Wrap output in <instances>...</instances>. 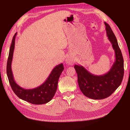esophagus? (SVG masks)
<instances>
[{"instance_id":"obj_1","label":"esophagus","mask_w":130,"mask_h":130,"mask_svg":"<svg viewBox=\"0 0 130 130\" xmlns=\"http://www.w3.org/2000/svg\"><path fill=\"white\" fill-rule=\"evenodd\" d=\"M65 60H66V62L67 64H68L69 65H73V64L75 62L74 58L71 56L67 57Z\"/></svg>"}]
</instances>
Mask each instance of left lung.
<instances>
[{"label": "left lung", "mask_w": 130, "mask_h": 130, "mask_svg": "<svg viewBox=\"0 0 130 130\" xmlns=\"http://www.w3.org/2000/svg\"><path fill=\"white\" fill-rule=\"evenodd\" d=\"M106 35L115 52V60L111 69L102 75H94L85 68L75 65L79 88L86 97L102 100L110 96L121 85L124 75V60L118 40L110 25L104 22Z\"/></svg>", "instance_id": "left-lung-1"}]
</instances>
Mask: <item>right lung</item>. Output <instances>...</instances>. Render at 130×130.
Listing matches in <instances>:
<instances>
[{
    "instance_id": "right-lung-1",
    "label": "right lung",
    "mask_w": 130,
    "mask_h": 130,
    "mask_svg": "<svg viewBox=\"0 0 130 130\" xmlns=\"http://www.w3.org/2000/svg\"><path fill=\"white\" fill-rule=\"evenodd\" d=\"M16 35L17 32L12 40L7 64V74L12 90L19 98L30 103L38 105L47 103L53 99L56 92L59 76L64 69L63 64L61 63L55 67L45 82L40 86L32 89L20 87L15 81L11 70Z\"/></svg>"
}]
</instances>
